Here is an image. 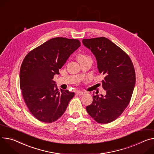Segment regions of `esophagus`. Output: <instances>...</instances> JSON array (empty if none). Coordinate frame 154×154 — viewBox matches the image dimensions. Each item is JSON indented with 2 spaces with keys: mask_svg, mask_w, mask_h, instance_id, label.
I'll list each match as a JSON object with an SVG mask.
<instances>
[{
  "mask_svg": "<svg viewBox=\"0 0 154 154\" xmlns=\"http://www.w3.org/2000/svg\"><path fill=\"white\" fill-rule=\"evenodd\" d=\"M76 94H77V95H79V96H80V95H83V94H85V92L80 91H76Z\"/></svg>",
  "mask_w": 154,
  "mask_h": 154,
  "instance_id": "obj_1",
  "label": "esophagus"
}]
</instances>
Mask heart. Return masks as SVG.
Here are the masks:
<instances>
[{
  "label": "heart",
  "instance_id": "1",
  "mask_svg": "<svg viewBox=\"0 0 154 154\" xmlns=\"http://www.w3.org/2000/svg\"><path fill=\"white\" fill-rule=\"evenodd\" d=\"M88 58V57H87L86 56L83 55V54H79L77 55V60H78L79 61H81V60H84V59H85V58Z\"/></svg>",
  "mask_w": 154,
  "mask_h": 154
}]
</instances>
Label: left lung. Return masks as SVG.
<instances>
[{"mask_svg": "<svg viewBox=\"0 0 154 154\" xmlns=\"http://www.w3.org/2000/svg\"><path fill=\"white\" fill-rule=\"evenodd\" d=\"M82 43L96 59L97 69L105 75L102 87L106 94L93 96L86 109L97 123L114 121L130 101L136 83L135 71L128 55L106 37L83 39Z\"/></svg>", "mask_w": 154, "mask_h": 154, "instance_id": "8db88e82", "label": "left lung"}]
</instances>
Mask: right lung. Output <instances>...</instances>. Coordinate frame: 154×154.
Segmentation results:
<instances>
[{"label": "right lung", "instance_id": "right-lung-1", "mask_svg": "<svg viewBox=\"0 0 154 154\" xmlns=\"http://www.w3.org/2000/svg\"><path fill=\"white\" fill-rule=\"evenodd\" d=\"M80 46L77 39L55 37L26 56L20 68V88L26 106L37 120L45 123L58 120L74 96L67 90L60 92L53 79Z\"/></svg>", "mask_w": 154, "mask_h": 154}]
</instances>
